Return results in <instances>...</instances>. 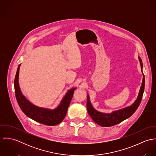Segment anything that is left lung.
Masks as SVG:
<instances>
[{"mask_svg": "<svg viewBox=\"0 0 156 156\" xmlns=\"http://www.w3.org/2000/svg\"><path fill=\"white\" fill-rule=\"evenodd\" d=\"M139 59L140 61L141 70L142 72V67L143 64L142 63V59L140 57H139ZM143 74V80L142 86L139 90V93L136 100L134 102L133 104L131 106L123 108L122 109H119L118 111L112 112L111 113H104L96 111L92 106L90 100H89V95L87 97V108L89 116L92 118V120L98 124V125L102 127H111L118 124L125 119L130 117L135 111L138 108L144 94V88H145V76Z\"/></svg>", "mask_w": 156, "mask_h": 156, "instance_id": "left-lung-1", "label": "left lung"}]
</instances>
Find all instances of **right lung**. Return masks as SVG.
Listing matches in <instances>:
<instances>
[{"label":"right lung","instance_id":"obj_1","mask_svg":"<svg viewBox=\"0 0 156 156\" xmlns=\"http://www.w3.org/2000/svg\"><path fill=\"white\" fill-rule=\"evenodd\" d=\"M20 67V64L18 67L15 77L14 89L17 103L23 113L33 120L46 126H55L61 123L67 114L68 108L76 88L69 90L60 105L55 109L51 110L36 106L26 98L20 89L19 83Z\"/></svg>","mask_w":156,"mask_h":156}]
</instances>
